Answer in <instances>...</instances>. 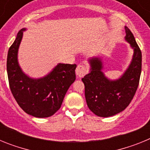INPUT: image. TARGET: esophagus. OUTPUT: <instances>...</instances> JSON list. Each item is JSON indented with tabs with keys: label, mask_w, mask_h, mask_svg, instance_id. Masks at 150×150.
Masks as SVG:
<instances>
[{
	"label": "esophagus",
	"mask_w": 150,
	"mask_h": 150,
	"mask_svg": "<svg viewBox=\"0 0 150 150\" xmlns=\"http://www.w3.org/2000/svg\"><path fill=\"white\" fill-rule=\"evenodd\" d=\"M87 73V68L83 64H79L76 69V74L78 77H83Z\"/></svg>",
	"instance_id": "1"
}]
</instances>
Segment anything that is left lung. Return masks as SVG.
I'll return each mask as SVG.
<instances>
[{
	"mask_svg": "<svg viewBox=\"0 0 150 150\" xmlns=\"http://www.w3.org/2000/svg\"><path fill=\"white\" fill-rule=\"evenodd\" d=\"M125 40L134 53L128 68L119 79H110L103 72L104 62L100 57L88 59L89 73L82 79L85 97L92 112L100 117H109L124 110L137 91L142 66V55L132 31L125 26Z\"/></svg>",
	"mask_w": 150,
	"mask_h": 150,
	"instance_id": "obj_1",
	"label": "left lung"
}]
</instances>
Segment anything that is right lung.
I'll use <instances>...</instances> for the list:
<instances>
[{"mask_svg":"<svg viewBox=\"0 0 150 150\" xmlns=\"http://www.w3.org/2000/svg\"><path fill=\"white\" fill-rule=\"evenodd\" d=\"M21 29L8 51L6 70L14 98L26 113L38 118L50 117L60 109L69 87L76 79V64L59 63L48 74L32 78L24 73L18 61L23 32Z\"/></svg>","mask_w":150,"mask_h":150,"instance_id":"1","label":"right lung"}]
</instances>
